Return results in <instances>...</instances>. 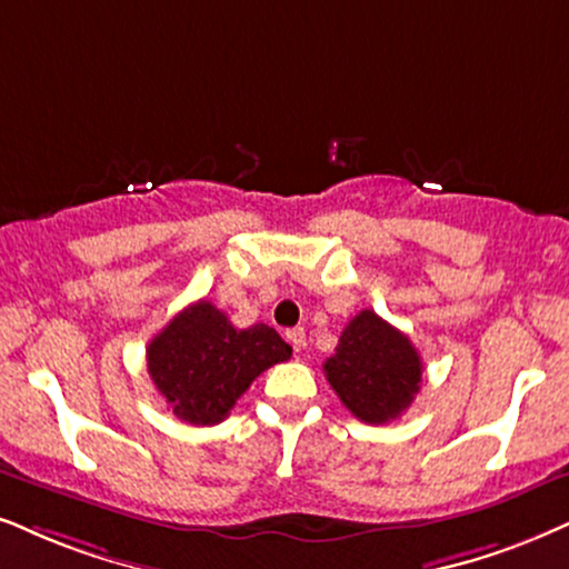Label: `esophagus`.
I'll return each mask as SVG.
<instances>
[{
    "label": "esophagus",
    "mask_w": 569,
    "mask_h": 569,
    "mask_svg": "<svg viewBox=\"0 0 569 569\" xmlns=\"http://www.w3.org/2000/svg\"><path fill=\"white\" fill-rule=\"evenodd\" d=\"M286 338H289V343H291L293 349H305V343H307L305 328H291V330H286Z\"/></svg>",
    "instance_id": "esophagus-1"
}]
</instances>
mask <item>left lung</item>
I'll return each mask as SVG.
<instances>
[{"mask_svg":"<svg viewBox=\"0 0 569 569\" xmlns=\"http://www.w3.org/2000/svg\"><path fill=\"white\" fill-rule=\"evenodd\" d=\"M343 407L357 420L383 426L407 412L420 391L422 359L399 328L362 309L338 338L336 355L322 365Z\"/></svg>","mask_w":569,"mask_h":569,"instance_id":"obj_1","label":"left lung"}]
</instances>
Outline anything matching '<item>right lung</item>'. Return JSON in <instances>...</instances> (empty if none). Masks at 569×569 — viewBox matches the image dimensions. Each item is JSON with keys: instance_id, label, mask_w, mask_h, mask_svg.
Masks as SVG:
<instances>
[{"instance_id": "obj_1", "label": "right lung", "mask_w": 569, "mask_h": 569, "mask_svg": "<svg viewBox=\"0 0 569 569\" xmlns=\"http://www.w3.org/2000/svg\"><path fill=\"white\" fill-rule=\"evenodd\" d=\"M289 357L291 347L276 328H233L226 312L201 299L149 341L147 368L178 420L218 426L251 380Z\"/></svg>"}]
</instances>
